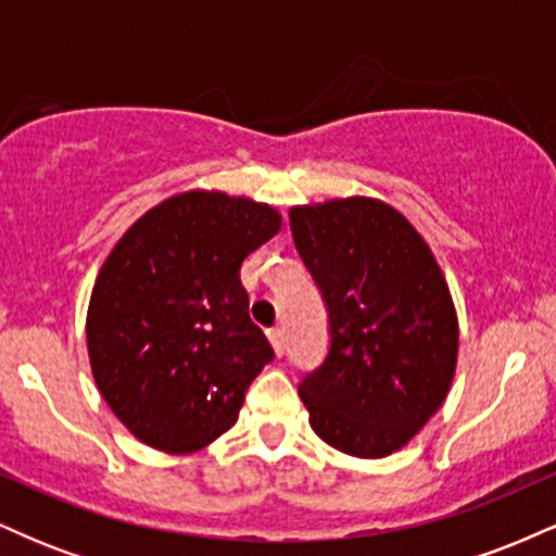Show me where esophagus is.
<instances>
[{
  "mask_svg": "<svg viewBox=\"0 0 556 556\" xmlns=\"http://www.w3.org/2000/svg\"><path fill=\"white\" fill-rule=\"evenodd\" d=\"M269 340L274 344V350H277V355H282L285 353V329L282 327L269 329Z\"/></svg>",
  "mask_w": 556,
  "mask_h": 556,
  "instance_id": "obj_1",
  "label": "esophagus"
}]
</instances>
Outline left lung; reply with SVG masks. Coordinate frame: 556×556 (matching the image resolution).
I'll return each instance as SVG.
<instances>
[{"label": "left lung", "mask_w": 556, "mask_h": 556, "mask_svg": "<svg viewBox=\"0 0 556 556\" xmlns=\"http://www.w3.org/2000/svg\"><path fill=\"white\" fill-rule=\"evenodd\" d=\"M295 248L329 314V353L298 392L311 429L353 457H387L442 407L457 314L431 248L376 198L290 212Z\"/></svg>", "instance_id": "8db88e82"}]
</instances>
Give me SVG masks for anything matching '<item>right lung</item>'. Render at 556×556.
I'll return each instance as SVG.
<instances>
[{"instance_id": "right-lung-1", "label": "right lung", "mask_w": 556, "mask_h": 556, "mask_svg": "<svg viewBox=\"0 0 556 556\" xmlns=\"http://www.w3.org/2000/svg\"><path fill=\"white\" fill-rule=\"evenodd\" d=\"M279 227L266 203L190 190L140 216L104 261L88 358L101 397L143 444L195 452L238 420L274 358L248 316L240 266Z\"/></svg>"}]
</instances>
